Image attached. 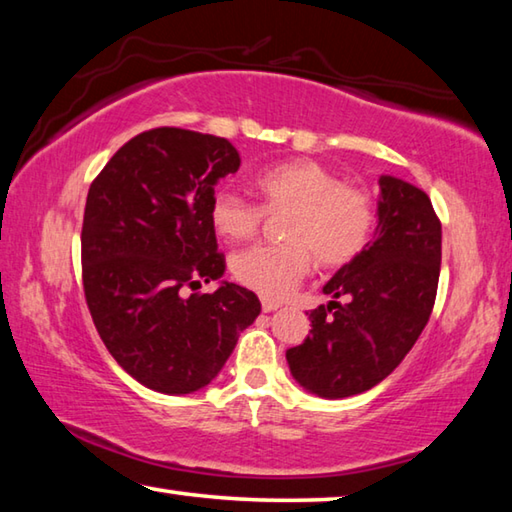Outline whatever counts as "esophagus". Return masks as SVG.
<instances>
[{"mask_svg":"<svg viewBox=\"0 0 512 512\" xmlns=\"http://www.w3.org/2000/svg\"><path fill=\"white\" fill-rule=\"evenodd\" d=\"M280 307H282L280 302H275V300H268V298L262 300V309L264 311H275V309H280Z\"/></svg>","mask_w":512,"mask_h":512,"instance_id":"34e87169","label":"esophagus"}]
</instances>
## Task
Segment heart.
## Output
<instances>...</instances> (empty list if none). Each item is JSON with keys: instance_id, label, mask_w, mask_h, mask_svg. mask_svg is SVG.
I'll return each mask as SVG.
<instances>
[{"instance_id": "1", "label": "heart", "mask_w": 512, "mask_h": 512, "mask_svg": "<svg viewBox=\"0 0 512 512\" xmlns=\"http://www.w3.org/2000/svg\"><path fill=\"white\" fill-rule=\"evenodd\" d=\"M253 187L262 205L219 189L210 203V221L223 239L244 241L262 228L264 212H287L282 244L253 246L232 257L237 282L264 298H287L311 271L314 257L323 268L348 266L375 235L372 194L316 160L273 164L257 173Z\"/></svg>"}]
</instances>
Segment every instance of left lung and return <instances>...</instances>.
<instances>
[{"label":"left lung","instance_id":"left-lung-1","mask_svg":"<svg viewBox=\"0 0 512 512\" xmlns=\"http://www.w3.org/2000/svg\"><path fill=\"white\" fill-rule=\"evenodd\" d=\"M379 189L375 237L325 284L332 300L309 314L305 343L287 350L293 379L327 400L370 391L391 375L436 302L443 230L429 196L393 176H381Z\"/></svg>","mask_w":512,"mask_h":512}]
</instances>
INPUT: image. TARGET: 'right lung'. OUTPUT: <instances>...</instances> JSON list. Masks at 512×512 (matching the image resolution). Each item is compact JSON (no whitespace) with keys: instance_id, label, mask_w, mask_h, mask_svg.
I'll return each mask as SVG.
<instances>
[{"instance_id":"add662e5","label":"right lung","mask_w":512,"mask_h":512,"mask_svg":"<svg viewBox=\"0 0 512 512\" xmlns=\"http://www.w3.org/2000/svg\"><path fill=\"white\" fill-rule=\"evenodd\" d=\"M239 164L223 137L162 126L128 140L90 185L85 302L112 359L151 391L187 395L210 384L262 311L232 282L196 293L225 273L210 203Z\"/></svg>"}]
</instances>
